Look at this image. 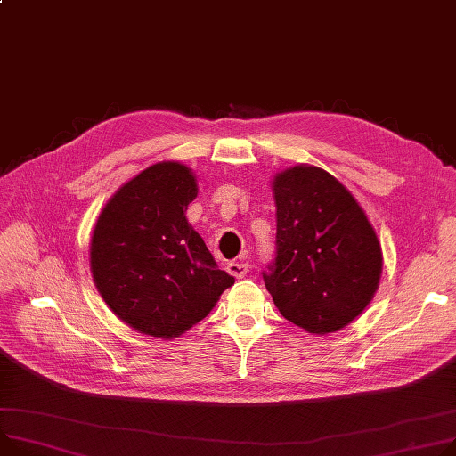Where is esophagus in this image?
Listing matches in <instances>:
<instances>
[{
	"instance_id": "34e87169",
	"label": "esophagus",
	"mask_w": 456,
	"mask_h": 456,
	"mask_svg": "<svg viewBox=\"0 0 456 456\" xmlns=\"http://www.w3.org/2000/svg\"><path fill=\"white\" fill-rule=\"evenodd\" d=\"M227 271L234 279H244L249 273V265L244 262H229L227 264Z\"/></svg>"
}]
</instances>
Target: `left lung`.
Instances as JSON below:
<instances>
[{"label":"left lung","instance_id":"left-lung-1","mask_svg":"<svg viewBox=\"0 0 456 456\" xmlns=\"http://www.w3.org/2000/svg\"><path fill=\"white\" fill-rule=\"evenodd\" d=\"M277 256L264 282L279 312L315 336L339 331L378 291L383 253L365 210L339 179L295 165L271 181Z\"/></svg>","mask_w":456,"mask_h":456}]
</instances>
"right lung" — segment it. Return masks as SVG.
<instances>
[{"instance_id":"1","label":"right lung","mask_w":456,"mask_h":456,"mask_svg":"<svg viewBox=\"0 0 456 456\" xmlns=\"http://www.w3.org/2000/svg\"><path fill=\"white\" fill-rule=\"evenodd\" d=\"M196 196L187 165L156 163L108 200L91 232L89 267L99 295L144 336L179 338L234 284L187 222Z\"/></svg>"}]
</instances>
